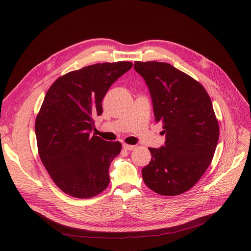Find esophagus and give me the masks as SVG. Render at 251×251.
Instances as JSON below:
<instances>
[{
	"label": "esophagus",
	"mask_w": 251,
	"mask_h": 251,
	"mask_svg": "<svg viewBox=\"0 0 251 251\" xmlns=\"http://www.w3.org/2000/svg\"><path fill=\"white\" fill-rule=\"evenodd\" d=\"M135 148H136V146H130V144L123 143V149H125L126 151H133Z\"/></svg>",
	"instance_id": "obj_1"
}]
</instances>
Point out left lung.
Wrapping results in <instances>:
<instances>
[{
	"label": "left lung",
	"instance_id": "1",
	"mask_svg": "<svg viewBox=\"0 0 251 251\" xmlns=\"http://www.w3.org/2000/svg\"><path fill=\"white\" fill-rule=\"evenodd\" d=\"M134 70L149 87L155 121L166 135L165 146L149 149L143 181L155 193L179 195L195 185L214 157L219 124L212 100L200 82L171 64L135 62Z\"/></svg>",
	"mask_w": 251,
	"mask_h": 251
}]
</instances>
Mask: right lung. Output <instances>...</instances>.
Here are the masks:
<instances>
[{"instance_id": "add662e5", "label": "right lung", "mask_w": 251, "mask_h": 251, "mask_svg": "<svg viewBox=\"0 0 251 251\" xmlns=\"http://www.w3.org/2000/svg\"><path fill=\"white\" fill-rule=\"evenodd\" d=\"M131 62L99 63L69 72L51 84L35 120L38 153L50 178L65 193L89 199L108 187L109 169L121 151L119 141L95 134L96 116L111 85Z\"/></svg>"}]
</instances>
